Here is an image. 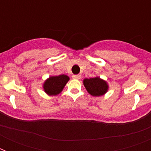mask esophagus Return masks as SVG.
<instances>
[{"label":"esophagus","mask_w":151,"mask_h":151,"mask_svg":"<svg viewBox=\"0 0 151 151\" xmlns=\"http://www.w3.org/2000/svg\"><path fill=\"white\" fill-rule=\"evenodd\" d=\"M72 78H73V79H76V80H79V79H81V75H79V74H76V75H73Z\"/></svg>","instance_id":"34e87169"}]
</instances>
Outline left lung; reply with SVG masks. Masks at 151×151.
Listing matches in <instances>:
<instances>
[{
  "label": "left lung",
  "mask_w": 151,
  "mask_h": 151,
  "mask_svg": "<svg viewBox=\"0 0 151 151\" xmlns=\"http://www.w3.org/2000/svg\"><path fill=\"white\" fill-rule=\"evenodd\" d=\"M84 85L89 94L93 96H100L107 92L108 85L105 81L102 80L99 77L86 78L84 80Z\"/></svg>",
  "instance_id": "8db88e82"
}]
</instances>
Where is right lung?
Returning <instances> with one entry per match:
<instances>
[{
    "label": "right lung",
    "instance_id": "add662e5",
    "mask_svg": "<svg viewBox=\"0 0 151 151\" xmlns=\"http://www.w3.org/2000/svg\"><path fill=\"white\" fill-rule=\"evenodd\" d=\"M69 79L68 76L65 74L50 77L44 83V90L49 96H56L62 92Z\"/></svg>",
    "mask_w": 151,
    "mask_h": 151
}]
</instances>
